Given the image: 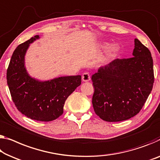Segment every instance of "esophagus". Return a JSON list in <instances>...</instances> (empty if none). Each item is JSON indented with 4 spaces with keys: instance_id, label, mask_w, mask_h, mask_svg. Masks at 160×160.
I'll list each match as a JSON object with an SVG mask.
<instances>
[{
    "instance_id": "1",
    "label": "esophagus",
    "mask_w": 160,
    "mask_h": 160,
    "mask_svg": "<svg viewBox=\"0 0 160 160\" xmlns=\"http://www.w3.org/2000/svg\"><path fill=\"white\" fill-rule=\"evenodd\" d=\"M82 80L83 82H88V81H90V74L88 72L83 73L82 75Z\"/></svg>"
}]
</instances>
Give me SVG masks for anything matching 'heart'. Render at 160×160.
Returning a JSON list of instances; mask_svg holds the SVG:
<instances>
[{"label":"heart","instance_id":"obj_1","mask_svg":"<svg viewBox=\"0 0 160 160\" xmlns=\"http://www.w3.org/2000/svg\"><path fill=\"white\" fill-rule=\"evenodd\" d=\"M111 49L112 50H115L116 49V47H114V46H113V47H111Z\"/></svg>","mask_w":160,"mask_h":160}]
</instances>
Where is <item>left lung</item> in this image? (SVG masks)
I'll use <instances>...</instances> for the list:
<instances>
[{
	"label": "left lung",
	"mask_w": 160,
	"mask_h": 160,
	"mask_svg": "<svg viewBox=\"0 0 160 160\" xmlns=\"http://www.w3.org/2000/svg\"><path fill=\"white\" fill-rule=\"evenodd\" d=\"M133 56L116 59L92 75L95 113L103 121L117 122L137 115L148 98L154 83L151 52L134 40Z\"/></svg>",
	"instance_id": "1"
}]
</instances>
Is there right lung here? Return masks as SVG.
I'll use <instances>...</instances> for the list:
<instances>
[{
	"instance_id": "add662e5",
	"label": "right lung",
	"mask_w": 160,
	"mask_h": 160,
	"mask_svg": "<svg viewBox=\"0 0 160 160\" xmlns=\"http://www.w3.org/2000/svg\"><path fill=\"white\" fill-rule=\"evenodd\" d=\"M39 39L36 35L16 47L11 57L6 78L14 104L21 113L39 121L55 120L63 113L69 95L81 84V76H65L39 81L28 75L25 54L31 43Z\"/></svg>"
}]
</instances>
